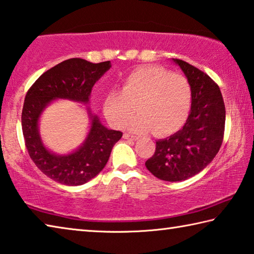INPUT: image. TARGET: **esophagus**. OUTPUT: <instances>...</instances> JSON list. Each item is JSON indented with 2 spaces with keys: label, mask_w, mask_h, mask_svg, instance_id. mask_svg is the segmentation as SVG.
<instances>
[{
  "label": "esophagus",
  "mask_w": 254,
  "mask_h": 254,
  "mask_svg": "<svg viewBox=\"0 0 254 254\" xmlns=\"http://www.w3.org/2000/svg\"><path fill=\"white\" fill-rule=\"evenodd\" d=\"M124 138L125 139H129V140H137L138 139V136H135V135H131V134H124Z\"/></svg>",
  "instance_id": "esophagus-1"
}]
</instances>
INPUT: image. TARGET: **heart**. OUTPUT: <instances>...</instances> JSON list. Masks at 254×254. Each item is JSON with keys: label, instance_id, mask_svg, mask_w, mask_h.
Listing matches in <instances>:
<instances>
[{"label": "heart", "instance_id": "obj_1", "mask_svg": "<svg viewBox=\"0 0 254 254\" xmlns=\"http://www.w3.org/2000/svg\"><path fill=\"white\" fill-rule=\"evenodd\" d=\"M190 106L192 87L185 75L146 65L128 73L119 91L107 95L104 113L114 127H123L137 109L140 117L129 124L131 129L166 136L183 126Z\"/></svg>", "mask_w": 254, "mask_h": 254}]
</instances>
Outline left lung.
Returning <instances> with one entry per match:
<instances>
[{"label":"left lung","instance_id":"left-lung-1","mask_svg":"<svg viewBox=\"0 0 254 254\" xmlns=\"http://www.w3.org/2000/svg\"><path fill=\"white\" fill-rule=\"evenodd\" d=\"M192 87V106L181 130L156 141V150L145 163L157 179L185 181L196 175L219 153L224 137L225 106L217 83L196 66L174 59Z\"/></svg>","mask_w":254,"mask_h":254}]
</instances>
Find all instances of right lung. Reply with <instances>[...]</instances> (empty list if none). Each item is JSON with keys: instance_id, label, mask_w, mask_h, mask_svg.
Here are the masks:
<instances>
[{"instance_id": "right-lung-1", "label": "right lung", "mask_w": 254, "mask_h": 254, "mask_svg": "<svg viewBox=\"0 0 254 254\" xmlns=\"http://www.w3.org/2000/svg\"><path fill=\"white\" fill-rule=\"evenodd\" d=\"M109 68L110 61L91 64L72 58L40 75L26 92L21 117L25 147L39 170L58 183L82 185L99 174L123 132L108 129L97 116H91V128L83 145L73 153L59 156L42 144L38 130L40 115L57 98L88 102L93 84Z\"/></svg>"}]
</instances>
